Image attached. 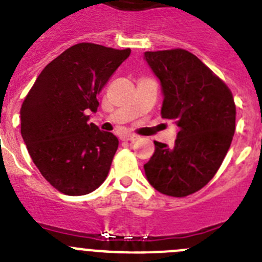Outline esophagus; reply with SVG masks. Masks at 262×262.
<instances>
[{"label": "esophagus", "instance_id": "1", "mask_svg": "<svg viewBox=\"0 0 262 262\" xmlns=\"http://www.w3.org/2000/svg\"><path fill=\"white\" fill-rule=\"evenodd\" d=\"M120 139L124 140V142H135L139 138L136 135H133V134H123V135L120 136Z\"/></svg>", "mask_w": 262, "mask_h": 262}]
</instances>
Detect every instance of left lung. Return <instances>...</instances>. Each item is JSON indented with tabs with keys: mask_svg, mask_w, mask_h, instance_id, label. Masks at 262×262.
<instances>
[{
	"mask_svg": "<svg viewBox=\"0 0 262 262\" xmlns=\"http://www.w3.org/2000/svg\"><path fill=\"white\" fill-rule=\"evenodd\" d=\"M144 60L161 85V115L178 127L172 148L155 142L145 177L160 193L186 196L214 177L230 149L236 119L232 93L189 51H147Z\"/></svg>",
	"mask_w": 262,
	"mask_h": 262,
	"instance_id": "obj_1",
	"label": "left lung"
}]
</instances>
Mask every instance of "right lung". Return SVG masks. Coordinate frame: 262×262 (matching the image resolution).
Here are the masks:
<instances>
[{"instance_id": "obj_1", "label": "right lung", "mask_w": 262, "mask_h": 262, "mask_svg": "<svg viewBox=\"0 0 262 262\" xmlns=\"http://www.w3.org/2000/svg\"><path fill=\"white\" fill-rule=\"evenodd\" d=\"M78 43L46 66L20 107V134L41 176L67 195L94 191L107 177L118 138L89 123L97 94L129 56Z\"/></svg>"}]
</instances>
